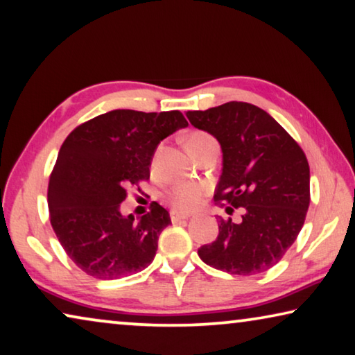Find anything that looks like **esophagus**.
Instances as JSON below:
<instances>
[{
  "mask_svg": "<svg viewBox=\"0 0 355 355\" xmlns=\"http://www.w3.org/2000/svg\"><path fill=\"white\" fill-rule=\"evenodd\" d=\"M170 216H171V222L173 223H178V222H181V220L189 219L187 214H179V212H176V211H171Z\"/></svg>",
  "mask_w": 355,
  "mask_h": 355,
  "instance_id": "esophagus-1",
  "label": "esophagus"
}]
</instances>
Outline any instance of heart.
<instances>
[{
    "label": "heart",
    "mask_w": 355,
    "mask_h": 355,
    "mask_svg": "<svg viewBox=\"0 0 355 355\" xmlns=\"http://www.w3.org/2000/svg\"><path fill=\"white\" fill-rule=\"evenodd\" d=\"M203 132H195L187 138V143L195 141L205 136ZM208 193V187L200 182H179L174 184L173 187L168 190L166 198L174 209L179 212H190L196 209L203 200V196Z\"/></svg>",
    "instance_id": "b5f03b06"
}]
</instances>
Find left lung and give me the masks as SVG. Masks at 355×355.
<instances>
[{"instance_id":"1","label":"left lung","mask_w":355,"mask_h":355,"mask_svg":"<svg viewBox=\"0 0 355 355\" xmlns=\"http://www.w3.org/2000/svg\"><path fill=\"white\" fill-rule=\"evenodd\" d=\"M187 117L222 147L223 168L214 201L228 205V214L233 208L243 211L238 223L217 217L219 236L198 249L200 259L238 276L270 270L284 257L306 219V155L268 112L250 103L187 111Z\"/></svg>"}]
</instances>
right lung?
I'll use <instances>...</instances> for the list:
<instances>
[{"label": "right lung", "mask_w": 355, "mask_h": 355, "mask_svg": "<svg viewBox=\"0 0 355 355\" xmlns=\"http://www.w3.org/2000/svg\"><path fill=\"white\" fill-rule=\"evenodd\" d=\"M179 111L116 109L80 123L60 147L47 189L49 217L68 257L96 279L143 271L170 214L152 201L139 219L121 214L132 187L149 181L162 139L187 127Z\"/></svg>", "instance_id": "1"}]
</instances>
